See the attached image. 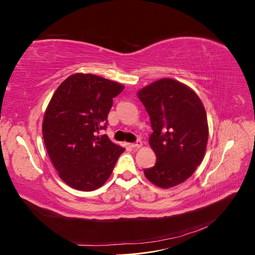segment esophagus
Instances as JSON below:
<instances>
[{
    "mask_svg": "<svg viewBox=\"0 0 255 255\" xmlns=\"http://www.w3.org/2000/svg\"><path fill=\"white\" fill-rule=\"evenodd\" d=\"M141 145H142V142L140 140H138L135 143H130L129 144L130 148H133V149H139V148H141Z\"/></svg>",
    "mask_w": 255,
    "mask_h": 255,
    "instance_id": "34e87169",
    "label": "esophagus"
}]
</instances>
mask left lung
I'll return each mask as SVG.
<instances>
[{
  "label": "left lung",
  "mask_w": 255,
  "mask_h": 255,
  "mask_svg": "<svg viewBox=\"0 0 255 255\" xmlns=\"http://www.w3.org/2000/svg\"><path fill=\"white\" fill-rule=\"evenodd\" d=\"M151 120L149 143L156 155L143 173L160 188L186 181L203 160L208 139L207 117L196 92L172 79H160L137 92Z\"/></svg>",
  "instance_id": "obj_1"
}]
</instances>
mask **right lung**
Masks as SVG:
<instances>
[{
	"label": "right lung",
	"instance_id": "add662e5",
	"mask_svg": "<svg viewBox=\"0 0 255 255\" xmlns=\"http://www.w3.org/2000/svg\"><path fill=\"white\" fill-rule=\"evenodd\" d=\"M123 85L94 74L75 73L51 98L42 135L53 166L69 186L91 191L109 180L125 148L112 142L106 128L113 98Z\"/></svg>",
	"mask_w": 255,
	"mask_h": 255
}]
</instances>
